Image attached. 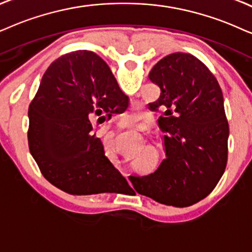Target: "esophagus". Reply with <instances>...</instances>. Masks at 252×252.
Listing matches in <instances>:
<instances>
[{"label":"esophagus","mask_w":252,"mask_h":252,"mask_svg":"<svg viewBox=\"0 0 252 252\" xmlns=\"http://www.w3.org/2000/svg\"><path fill=\"white\" fill-rule=\"evenodd\" d=\"M119 126H120V128L121 129H124V128H126V123H124V121H123V119H121L120 120V122H119Z\"/></svg>","instance_id":"34e87169"}]
</instances>
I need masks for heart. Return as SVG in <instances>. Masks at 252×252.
<instances>
[{
	"label": "heart",
	"instance_id": "obj_1",
	"mask_svg": "<svg viewBox=\"0 0 252 252\" xmlns=\"http://www.w3.org/2000/svg\"><path fill=\"white\" fill-rule=\"evenodd\" d=\"M129 122L132 124V126H137V124H139L141 122V116L138 115V114H130L129 115Z\"/></svg>",
	"mask_w": 252,
	"mask_h": 252
}]
</instances>
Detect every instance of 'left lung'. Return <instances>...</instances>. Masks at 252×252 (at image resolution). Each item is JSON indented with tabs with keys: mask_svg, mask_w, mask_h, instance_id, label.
Listing matches in <instances>:
<instances>
[{
	"mask_svg": "<svg viewBox=\"0 0 252 252\" xmlns=\"http://www.w3.org/2000/svg\"><path fill=\"white\" fill-rule=\"evenodd\" d=\"M149 79L161 93L150 103L159 119L166 158L148 176H130L137 193L174 207L205 199L227 166L229 126L214 74L189 53L164 57Z\"/></svg>",
	"mask_w": 252,
	"mask_h": 252,
	"instance_id": "8db88e82",
	"label": "left lung"
}]
</instances>
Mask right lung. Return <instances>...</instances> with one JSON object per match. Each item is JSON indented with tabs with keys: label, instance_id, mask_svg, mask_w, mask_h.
I'll use <instances>...</instances> for the list:
<instances>
[{
	"label": "right lung",
	"instance_id": "obj_1",
	"mask_svg": "<svg viewBox=\"0 0 252 252\" xmlns=\"http://www.w3.org/2000/svg\"><path fill=\"white\" fill-rule=\"evenodd\" d=\"M128 100L96 53L75 51L51 63L29 106V149L45 179L74 195L130 190L92 133L93 119Z\"/></svg>",
	"mask_w": 252,
	"mask_h": 252
}]
</instances>
